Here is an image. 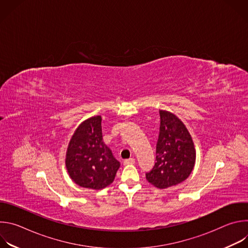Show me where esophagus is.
<instances>
[{
  "instance_id": "34e87169",
  "label": "esophagus",
  "mask_w": 248,
  "mask_h": 248,
  "mask_svg": "<svg viewBox=\"0 0 248 248\" xmlns=\"http://www.w3.org/2000/svg\"><path fill=\"white\" fill-rule=\"evenodd\" d=\"M134 163H135V160L133 158H130V159H127V160L124 161V165H133Z\"/></svg>"
}]
</instances>
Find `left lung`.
<instances>
[{"label":"left lung","instance_id":"1","mask_svg":"<svg viewBox=\"0 0 248 248\" xmlns=\"http://www.w3.org/2000/svg\"><path fill=\"white\" fill-rule=\"evenodd\" d=\"M160 119L156 163L146 172V179L158 188H167L188 178L194 168L196 152L191 135L178 117L160 110Z\"/></svg>","mask_w":248,"mask_h":248}]
</instances>
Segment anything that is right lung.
I'll return each instance as SVG.
<instances>
[{"mask_svg": "<svg viewBox=\"0 0 248 248\" xmlns=\"http://www.w3.org/2000/svg\"><path fill=\"white\" fill-rule=\"evenodd\" d=\"M101 122V116H96L81 123L69 141L65 156L70 179L79 186L96 190L111 185L120 168V162L103 142Z\"/></svg>", "mask_w": 248, "mask_h": 248, "instance_id": "obj_1", "label": "right lung"}]
</instances>
